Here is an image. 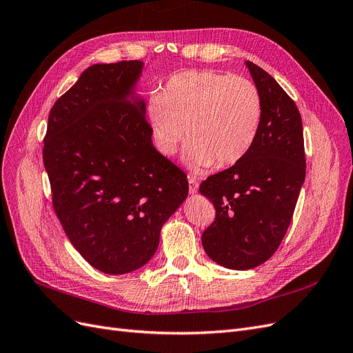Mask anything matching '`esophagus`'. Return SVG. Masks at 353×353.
Wrapping results in <instances>:
<instances>
[{
  "label": "esophagus",
  "mask_w": 353,
  "mask_h": 353,
  "mask_svg": "<svg viewBox=\"0 0 353 353\" xmlns=\"http://www.w3.org/2000/svg\"><path fill=\"white\" fill-rule=\"evenodd\" d=\"M188 184H190V194L197 193L199 183H197V179H196L194 176H190V175H188Z\"/></svg>",
  "instance_id": "esophagus-1"
}]
</instances>
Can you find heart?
Returning <instances> with one entry per match:
<instances>
[{
  "instance_id": "obj_1",
  "label": "heart",
  "mask_w": 353,
  "mask_h": 353,
  "mask_svg": "<svg viewBox=\"0 0 353 353\" xmlns=\"http://www.w3.org/2000/svg\"><path fill=\"white\" fill-rule=\"evenodd\" d=\"M152 140L174 156L187 140L191 166L228 168L245 157L258 138L262 97L256 85L237 74L206 69L174 73L147 104Z\"/></svg>"
}]
</instances>
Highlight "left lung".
Wrapping results in <instances>:
<instances>
[{"mask_svg":"<svg viewBox=\"0 0 353 353\" xmlns=\"http://www.w3.org/2000/svg\"><path fill=\"white\" fill-rule=\"evenodd\" d=\"M262 97V122L252 150L210 175L200 193L215 206L201 244L212 261L250 270L268 261L290 225L306 174L302 117L270 73L245 61Z\"/></svg>","mask_w":353,"mask_h":353,"instance_id":"obj_1","label":"left lung"}]
</instances>
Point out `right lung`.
Instances as JSON below:
<instances>
[{
    "mask_svg": "<svg viewBox=\"0 0 353 353\" xmlns=\"http://www.w3.org/2000/svg\"><path fill=\"white\" fill-rule=\"evenodd\" d=\"M138 60L94 65L54 103L42 159L68 239L105 274L152 259L160 228L188 194L183 169L153 143L145 105L130 99Z\"/></svg>",
    "mask_w": 353,
    "mask_h": 353,
    "instance_id": "right-lung-1",
    "label": "right lung"
}]
</instances>
